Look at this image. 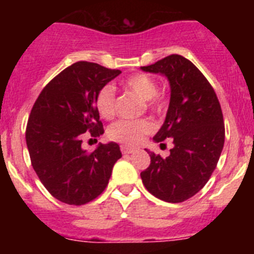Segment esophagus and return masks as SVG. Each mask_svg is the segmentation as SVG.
<instances>
[{"mask_svg":"<svg viewBox=\"0 0 254 254\" xmlns=\"http://www.w3.org/2000/svg\"><path fill=\"white\" fill-rule=\"evenodd\" d=\"M121 151H122L123 154H132V152L134 151V149L131 146H127V145H121Z\"/></svg>","mask_w":254,"mask_h":254,"instance_id":"34e87169","label":"esophagus"}]
</instances>
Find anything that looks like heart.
Instances as JSON below:
<instances>
[{"label":"heart","instance_id":"heart-1","mask_svg":"<svg viewBox=\"0 0 254 254\" xmlns=\"http://www.w3.org/2000/svg\"><path fill=\"white\" fill-rule=\"evenodd\" d=\"M126 86L137 94L141 99L146 100V107L154 113H161L164 100L158 93V82L146 73H134L126 80ZM95 108L103 118H112L116 114V90L112 85H104L95 96ZM154 129L149 120H121L108 128V136L114 141L128 145H136L143 136Z\"/></svg>","mask_w":254,"mask_h":254}]
</instances>
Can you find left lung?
Here are the masks:
<instances>
[{"label": "left lung", "mask_w": 254, "mask_h": 254, "mask_svg": "<svg viewBox=\"0 0 254 254\" xmlns=\"http://www.w3.org/2000/svg\"><path fill=\"white\" fill-rule=\"evenodd\" d=\"M141 69L169 80L167 118L154 140L174 143L168 158L147 151L151 161L141 179L155 197L183 202L202 190L217 165L225 140L221 107L207 78L183 56L170 55Z\"/></svg>", "instance_id": "left-lung-1"}]
</instances>
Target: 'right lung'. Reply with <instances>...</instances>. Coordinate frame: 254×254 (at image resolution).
<instances>
[{"label":"right lung","mask_w":254,"mask_h":254,"mask_svg":"<svg viewBox=\"0 0 254 254\" xmlns=\"http://www.w3.org/2000/svg\"><path fill=\"white\" fill-rule=\"evenodd\" d=\"M121 73L78 61L44 86L31 108L26 146L31 165L49 193L67 205H85L103 193L114 164L122 158L116 142L82 150L85 132L104 133L95 96Z\"/></svg>","instance_id":"1"}]
</instances>
